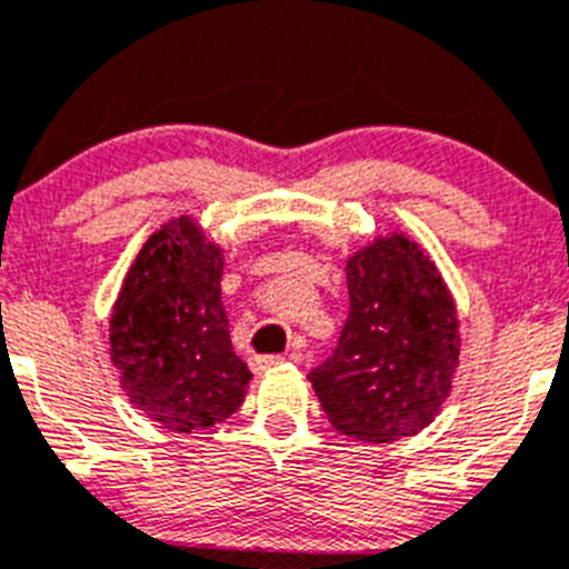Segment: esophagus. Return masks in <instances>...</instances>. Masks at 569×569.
Listing matches in <instances>:
<instances>
[{"instance_id": "1", "label": "esophagus", "mask_w": 569, "mask_h": 569, "mask_svg": "<svg viewBox=\"0 0 569 569\" xmlns=\"http://www.w3.org/2000/svg\"><path fill=\"white\" fill-rule=\"evenodd\" d=\"M280 362H283V357L280 355H260V357H252V360H249V366H252V371H269V368H274V366H280Z\"/></svg>"}]
</instances>
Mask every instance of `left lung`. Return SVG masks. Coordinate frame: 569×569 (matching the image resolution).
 <instances>
[{"mask_svg": "<svg viewBox=\"0 0 569 569\" xmlns=\"http://www.w3.org/2000/svg\"><path fill=\"white\" fill-rule=\"evenodd\" d=\"M346 280L335 355L309 373L317 399L346 437H413L433 422L457 373V303L437 263L402 232L351 254Z\"/></svg>", "mask_w": 569, "mask_h": 569, "instance_id": "obj_1", "label": "left lung"}]
</instances>
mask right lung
Returning <instances> with one entry per match:
<instances>
[{
	"mask_svg": "<svg viewBox=\"0 0 569 569\" xmlns=\"http://www.w3.org/2000/svg\"><path fill=\"white\" fill-rule=\"evenodd\" d=\"M221 247L181 214L150 234L110 317V357L138 411L192 433L232 417L252 371L232 351Z\"/></svg>",
	"mask_w": 569,
	"mask_h": 569,
	"instance_id": "right-lung-1",
	"label": "right lung"
}]
</instances>
